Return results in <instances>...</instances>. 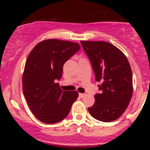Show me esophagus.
Wrapping results in <instances>:
<instances>
[{"mask_svg": "<svg viewBox=\"0 0 150 150\" xmlns=\"http://www.w3.org/2000/svg\"><path fill=\"white\" fill-rule=\"evenodd\" d=\"M86 95L85 94H83V93H79V97L80 98H83Z\"/></svg>", "mask_w": 150, "mask_h": 150, "instance_id": "obj_1", "label": "esophagus"}]
</instances>
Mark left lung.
Returning a JSON list of instances; mask_svg holds the SVG:
<instances>
[{
	"mask_svg": "<svg viewBox=\"0 0 150 150\" xmlns=\"http://www.w3.org/2000/svg\"><path fill=\"white\" fill-rule=\"evenodd\" d=\"M95 74L100 93L88 108L91 116L103 122L118 119L128 107L132 94V75L124 53L106 42L81 41Z\"/></svg>",
	"mask_w": 150,
	"mask_h": 150,
	"instance_id": "left-lung-1",
	"label": "left lung"
}]
</instances>
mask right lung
Segmentation results:
<instances>
[{
    "instance_id": "1",
    "label": "right lung",
    "mask_w": 150,
    "mask_h": 150,
    "mask_svg": "<svg viewBox=\"0 0 150 150\" xmlns=\"http://www.w3.org/2000/svg\"><path fill=\"white\" fill-rule=\"evenodd\" d=\"M80 49L77 43L46 39L34 47L26 61L22 89L31 111L48 124L68 115L78 97L77 91H63L56 80L61 78L64 63Z\"/></svg>"
}]
</instances>
